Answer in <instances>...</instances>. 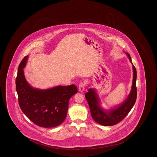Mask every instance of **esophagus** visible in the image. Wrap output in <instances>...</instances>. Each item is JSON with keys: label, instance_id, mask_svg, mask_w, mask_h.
Listing matches in <instances>:
<instances>
[{"label": "esophagus", "instance_id": "obj_1", "mask_svg": "<svg viewBox=\"0 0 157 157\" xmlns=\"http://www.w3.org/2000/svg\"><path fill=\"white\" fill-rule=\"evenodd\" d=\"M85 88V84L84 82H81L78 86V90L80 92H82L84 90Z\"/></svg>", "mask_w": 157, "mask_h": 157}]
</instances>
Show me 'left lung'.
Returning a JSON list of instances; mask_svg holds the SVG:
<instances>
[{"label":"left lung","instance_id":"left-lung-1","mask_svg":"<svg viewBox=\"0 0 157 157\" xmlns=\"http://www.w3.org/2000/svg\"><path fill=\"white\" fill-rule=\"evenodd\" d=\"M125 54L132 63L133 74L131 90L126 99L119 106L111 108L109 110H105L101 106V101L99 95L94 89H89L88 91L85 94V97L89 103L93 119L95 122L101 125L113 126L118 124L128 114L135 103L137 96L136 87V70L132 64L130 55L128 52H125Z\"/></svg>","mask_w":157,"mask_h":157}]
</instances>
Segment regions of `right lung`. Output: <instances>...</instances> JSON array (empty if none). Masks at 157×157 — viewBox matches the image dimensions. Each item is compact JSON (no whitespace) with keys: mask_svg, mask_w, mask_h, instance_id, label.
I'll return each mask as SVG.
<instances>
[{"mask_svg":"<svg viewBox=\"0 0 157 157\" xmlns=\"http://www.w3.org/2000/svg\"><path fill=\"white\" fill-rule=\"evenodd\" d=\"M28 56L22 60L17 69L16 89L22 111L33 123L43 128L56 127L67 116L70 99L77 92L75 84L58 86L47 89L33 87L27 82L24 68Z\"/></svg>","mask_w":157,"mask_h":157,"instance_id":"right-lung-1","label":"right lung"}]
</instances>
